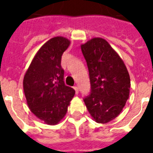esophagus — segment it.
<instances>
[{
    "mask_svg": "<svg viewBox=\"0 0 153 153\" xmlns=\"http://www.w3.org/2000/svg\"><path fill=\"white\" fill-rule=\"evenodd\" d=\"M74 89L75 90V93H76V94H78V93H79V88H78V87L74 86Z\"/></svg>",
    "mask_w": 153,
    "mask_h": 153,
    "instance_id": "esophagus-1",
    "label": "esophagus"
}]
</instances>
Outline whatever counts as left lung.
<instances>
[{
	"mask_svg": "<svg viewBox=\"0 0 153 153\" xmlns=\"http://www.w3.org/2000/svg\"><path fill=\"white\" fill-rule=\"evenodd\" d=\"M89 72L91 93L83 101L97 123L117 117L129 96L130 78L124 61L105 39L93 38L81 45Z\"/></svg>",
	"mask_w": 153,
	"mask_h": 153,
	"instance_id": "1",
	"label": "left lung"
}]
</instances>
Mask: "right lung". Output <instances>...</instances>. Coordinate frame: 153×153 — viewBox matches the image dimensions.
I'll use <instances>...</instances> for the list:
<instances>
[{"mask_svg": "<svg viewBox=\"0 0 153 153\" xmlns=\"http://www.w3.org/2000/svg\"><path fill=\"white\" fill-rule=\"evenodd\" d=\"M70 41L55 37L44 43L24 77V92L29 109L47 125H57L64 118L75 91L64 83L61 56Z\"/></svg>", "mask_w": 153, "mask_h": 153, "instance_id": "1", "label": "right lung"}]
</instances>
